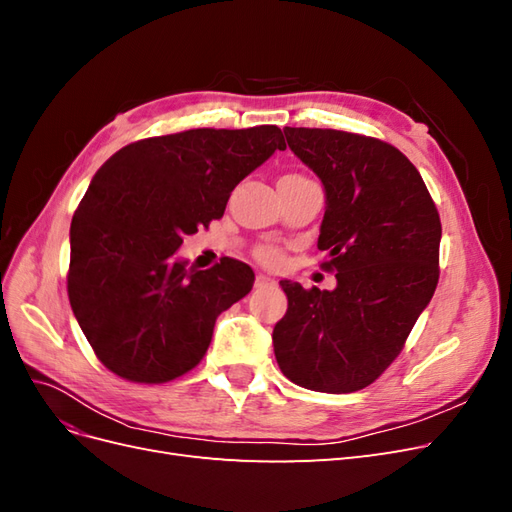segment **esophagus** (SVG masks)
Masks as SVG:
<instances>
[{
    "mask_svg": "<svg viewBox=\"0 0 512 512\" xmlns=\"http://www.w3.org/2000/svg\"><path fill=\"white\" fill-rule=\"evenodd\" d=\"M273 284H275V282L271 280L269 275H262V273L256 275V286H258V288H262V286H273Z\"/></svg>",
    "mask_w": 512,
    "mask_h": 512,
    "instance_id": "obj_1",
    "label": "esophagus"
}]
</instances>
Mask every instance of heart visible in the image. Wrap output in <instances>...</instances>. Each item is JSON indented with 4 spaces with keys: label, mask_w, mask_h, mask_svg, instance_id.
I'll list each match as a JSON object with an SVG mask.
<instances>
[{
    "label": "heart",
    "mask_w": 512,
    "mask_h": 512,
    "mask_svg": "<svg viewBox=\"0 0 512 512\" xmlns=\"http://www.w3.org/2000/svg\"><path fill=\"white\" fill-rule=\"evenodd\" d=\"M258 258L262 262H267V265H275V262H280L282 256H280V252L273 250V247H265V250L258 252Z\"/></svg>",
    "instance_id": "b5f03b06"
}]
</instances>
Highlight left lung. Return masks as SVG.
Segmentation results:
<instances>
[{"mask_svg": "<svg viewBox=\"0 0 512 512\" xmlns=\"http://www.w3.org/2000/svg\"><path fill=\"white\" fill-rule=\"evenodd\" d=\"M288 147L320 177L327 211L318 250L335 290L280 282L288 312L275 324L282 374L309 391L354 393L378 380L440 277L442 224L416 166L374 136L284 128Z\"/></svg>", "mask_w": 512, "mask_h": 512, "instance_id": "obj_1", "label": "left lung"}]
</instances>
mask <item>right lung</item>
<instances>
[{"label":"right lung","mask_w":512,"mask_h":512,"mask_svg":"<svg viewBox=\"0 0 512 512\" xmlns=\"http://www.w3.org/2000/svg\"><path fill=\"white\" fill-rule=\"evenodd\" d=\"M275 149H286L277 126L196 128L130 143L98 168L70 226L68 297L108 371L162 384L203 361L254 271L235 258L196 271L175 252Z\"/></svg>","instance_id":"obj_1"}]
</instances>
